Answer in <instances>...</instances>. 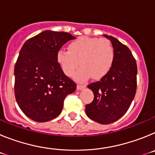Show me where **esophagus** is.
Returning a JSON list of instances; mask_svg holds the SVG:
<instances>
[{"label":"esophagus","mask_w":155,"mask_h":155,"mask_svg":"<svg viewBox=\"0 0 155 155\" xmlns=\"http://www.w3.org/2000/svg\"><path fill=\"white\" fill-rule=\"evenodd\" d=\"M85 87H86L85 84H78V85H77V89L78 90V91H80V90L84 89Z\"/></svg>","instance_id":"esophagus-1"}]
</instances>
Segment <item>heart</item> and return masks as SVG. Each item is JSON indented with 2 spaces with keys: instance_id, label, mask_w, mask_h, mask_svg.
Segmentation results:
<instances>
[{
  "instance_id": "obj_1",
  "label": "heart",
  "mask_w": 155,
  "mask_h": 155,
  "mask_svg": "<svg viewBox=\"0 0 155 155\" xmlns=\"http://www.w3.org/2000/svg\"><path fill=\"white\" fill-rule=\"evenodd\" d=\"M68 51L60 50L57 61L67 76L74 74L78 65L81 66L75 74V79L84 81L90 76L101 79L111 69L114 61V49L108 39L81 36L68 46Z\"/></svg>"
}]
</instances>
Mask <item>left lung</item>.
<instances>
[{
    "label": "left lung",
    "mask_w": 155,
    "mask_h": 155,
    "mask_svg": "<svg viewBox=\"0 0 155 155\" xmlns=\"http://www.w3.org/2000/svg\"><path fill=\"white\" fill-rule=\"evenodd\" d=\"M103 36L113 45L114 61L99 81L87 85L94 97L92 102L85 106V113L98 124H109L121 118L130 106L136 93L137 68L127 46L111 35Z\"/></svg>",
    "instance_id": "8db88e82"
}]
</instances>
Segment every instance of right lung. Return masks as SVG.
<instances>
[{
	"instance_id": "1",
	"label": "right lung",
	"mask_w": 155,
	"mask_h": 155,
	"mask_svg": "<svg viewBox=\"0 0 155 155\" xmlns=\"http://www.w3.org/2000/svg\"><path fill=\"white\" fill-rule=\"evenodd\" d=\"M68 32L43 31L25 42L15 67V94L24 114L43 123L61 114L68 94L76 84L64 74L57 54L68 41Z\"/></svg>"
}]
</instances>
